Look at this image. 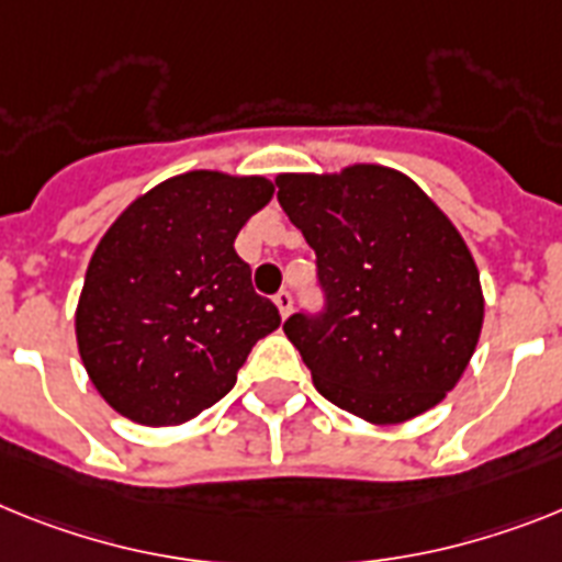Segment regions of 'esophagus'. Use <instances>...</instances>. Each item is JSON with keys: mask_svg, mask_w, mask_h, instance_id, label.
<instances>
[{"mask_svg": "<svg viewBox=\"0 0 562 562\" xmlns=\"http://www.w3.org/2000/svg\"><path fill=\"white\" fill-rule=\"evenodd\" d=\"M273 303H277V308H280V314H282V317H289V314H291V308H294V294H291V291H285V289H282L280 294L273 296Z\"/></svg>", "mask_w": 562, "mask_h": 562, "instance_id": "34e87169", "label": "esophagus"}]
</instances>
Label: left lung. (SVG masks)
Segmentation results:
<instances>
[{
    "instance_id": "left-lung-1",
    "label": "left lung",
    "mask_w": 562,
    "mask_h": 562,
    "mask_svg": "<svg viewBox=\"0 0 562 562\" xmlns=\"http://www.w3.org/2000/svg\"><path fill=\"white\" fill-rule=\"evenodd\" d=\"M277 188L317 254L323 308L291 314L282 331L319 394L380 426L434 408L483 328L477 266L449 216L383 165L280 173Z\"/></svg>"
}]
</instances>
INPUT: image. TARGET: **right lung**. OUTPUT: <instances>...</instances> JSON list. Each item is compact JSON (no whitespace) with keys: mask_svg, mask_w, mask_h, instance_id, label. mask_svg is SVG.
I'll return each instance as SVG.
<instances>
[{"mask_svg":"<svg viewBox=\"0 0 562 562\" xmlns=\"http://www.w3.org/2000/svg\"><path fill=\"white\" fill-rule=\"evenodd\" d=\"M273 196L262 177L165 179L99 239L77 308L85 371L113 412L179 426L223 400L280 311L234 251Z\"/></svg>","mask_w":562,"mask_h":562,"instance_id":"add662e5","label":"right lung"}]
</instances>
